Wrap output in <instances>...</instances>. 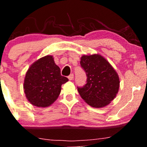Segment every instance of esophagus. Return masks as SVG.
<instances>
[{
  "mask_svg": "<svg viewBox=\"0 0 147 147\" xmlns=\"http://www.w3.org/2000/svg\"><path fill=\"white\" fill-rule=\"evenodd\" d=\"M73 78H74V75L73 74H70V75L68 76V79L69 80H72V79H73Z\"/></svg>",
  "mask_w": 147,
  "mask_h": 147,
  "instance_id": "esophagus-1",
  "label": "esophagus"
}]
</instances>
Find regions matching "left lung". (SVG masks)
I'll use <instances>...</instances> for the list:
<instances>
[{"mask_svg": "<svg viewBox=\"0 0 147 147\" xmlns=\"http://www.w3.org/2000/svg\"><path fill=\"white\" fill-rule=\"evenodd\" d=\"M80 64L86 72L87 83L77 90L82 98L94 108L109 104L117 94L119 78L115 70L99 54L83 55Z\"/></svg>", "mask_w": 147, "mask_h": 147, "instance_id": "left-lung-1", "label": "left lung"}]
</instances>
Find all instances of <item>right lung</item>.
Instances as JSON below:
<instances>
[{
	"instance_id": "1",
	"label": "right lung",
	"mask_w": 147,
	"mask_h": 147,
	"mask_svg": "<svg viewBox=\"0 0 147 147\" xmlns=\"http://www.w3.org/2000/svg\"><path fill=\"white\" fill-rule=\"evenodd\" d=\"M68 81L61 75L53 57L47 55L30 65L26 72L23 89L28 102L37 107H48L59 95L61 85Z\"/></svg>"
}]
</instances>
